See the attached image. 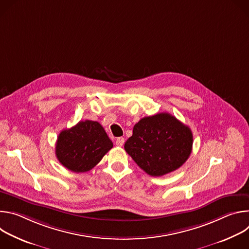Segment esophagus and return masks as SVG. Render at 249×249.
I'll list each match as a JSON object with an SVG mask.
<instances>
[{
  "mask_svg": "<svg viewBox=\"0 0 249 249\" xmlns=\"http://www.w3.org/2000/svg\"><path fill=\"white\" fill-rule=\"evenodd\" d=\"M124 142H125L124 138H122V137H119V138H117V139H116L115 144H116L118 147H122V146H123V144H124Z\"/></svg>",
  "mask_w": 249,
  "mask_h": 249,
  "instance_id": "1",
  "label": "esophagus"
}]
</instances>
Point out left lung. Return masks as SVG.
I'll list each match as a JSON object with an SVG mask.
<instances>
[{
	"mask_svg": "<svg viewBox=\"0 0 249 249\" xmlns=\"http://www.w3.org/2000/svg\"><path fill=\"white\" fill-rule=\"evenodd\" d=\"M192 145L190 128L162 112L135 124L124 149L149 175L161 176L179 168L188 160Z\"/></svg>",
	"mask_w": 249,
	"mask_h": 249,
	"instance_id": "1",
	"label": "left lung"
}]
</instances>
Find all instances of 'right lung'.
<instances>
[{
	"mask_svg": "<svg viewBox=\"0 0 249 249\" xmlns=\"http://www.w3.org/2000/svg\"><path fill=\"white\" fill-rule=\"evenodd\" d=\"M113 147V143L96 121H80L63 130L56 142V157L69 170L86 172L93 168Z\"/></svg>",
	"mask_w": 249,
	"mask_h": 249,
	"instance_id": "right-lung-1",
	"label": "right lung"
}]
</instances>
